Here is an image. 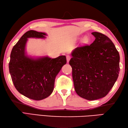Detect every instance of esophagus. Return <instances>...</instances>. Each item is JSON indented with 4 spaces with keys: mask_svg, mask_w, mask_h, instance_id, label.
<instances>
[{
    "mask_svg": "<svg viewBox=\"0 0 128 128\" xmlns=\"http://www.w3.org/2000/svg\"><path fill=\"white\" fill-rule=\"evenodd\" d=\"M70 59H71L70 56H69V55H67V56H66V60H67V62H69V60H70Z\"/></svg>",
    "mask_w": 128,
    "mask_h": 128,
    "instance_id": "obj_1",
    "label": "esophagus"
}]
</instances>
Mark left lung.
<instances>
[{"label": "left lung", "instance_id": "obj_1", "mask_svg": "<svg viewBox=\"0 0 128 128\" xmlns=\"http://www.w3.org/2000/svg\"><path fill=\"white\" fill-rule=\"evenodd\" d=\"M92 34L94 42L76 48L69 61L76 92L89 100L106 96L120 72V55L112 40L102 33Z\"/></svg>", "mask_w": 128, "mask_h": 128}]
</instances>
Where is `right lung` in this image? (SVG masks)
Instances as JSON below:
<instances>
[{"label":"right lung","mask_w":128,"mask_h":128,"mask_svg":"<svg viewBox=\"0 0 128 128\" xmlns=\"http://www.w3.org/2000/svg\"><path fill=\"white\" fill-rule=\"evenodd\" d=\"M46 34L29 30L24 34L12 50L9 70L13 83L20 94L28 98L40 100L52 92L55 77L66 64V56L51 59L48 56L37 59L25 53L28 38H44Z\"/></svg>","instance_id":"right-lung-1"}]
</instances>
